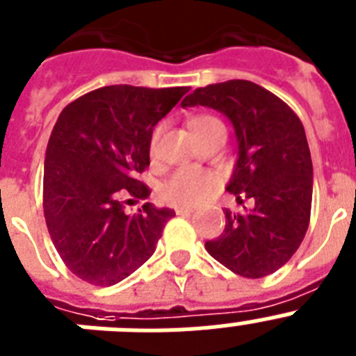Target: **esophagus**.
Returning a JSON list of instances; mask_svg holds the SVG:
<instances>
[{
    "label": "esophagus",
    "instance_id": "1",
    "mask_svg": "<svg viewBox=\"0 0 356 356\" xmlns=\"http://www.w3.org/2000/svg\"><path fill=\"white\" fill-rule=\"evenodd\" d=\"M174 209L177 215H190V213H193V208H188V206H175Z\"/></svg>",
    "mask_w": 356,
    "mask_h": 356
}]
</instances>
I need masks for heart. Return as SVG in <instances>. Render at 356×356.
<instances>
[{
  "instance_id": "b5f03b06",
  "label": "heart",
  "mask_w": 356,
  "mask_h": 356,
  "mask_svg": "<svg viewBox=\"0 0 356 356\" xmlns=\"http://www.w3.org/2000/svg\"><path fill=\"white\" fill-rule=\"evenodd\" d=\"M188 123H190L191 132L202 143L209 140V138H213V136L225 134V125L213 114H193V116H190ZM159 134L161 127H157L156 132H154L152 145H150L152 154L156 152ZM216 188H218V177L215 174H211L208 170L184 166V168L175 170L174 174L166 179L163 188H161V193H163L166 202L170 204L197 206V204L208 200L215 193Z\"/></svg>"
}]
</instances>
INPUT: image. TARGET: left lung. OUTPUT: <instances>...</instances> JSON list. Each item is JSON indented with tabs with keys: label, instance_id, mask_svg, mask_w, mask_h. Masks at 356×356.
Masks as SVG:
<instances>
[{
	"label": "left lung",
	"instance_id": "obj_1",
	"mask_svg": "<svg viewBox=\"0 0 356 356\" xmlns=\"http://www.w3.org/2000/svg\"><path fill=\"white\" fill-rule=\"evenodd\" d=\"M206 105L231 120L238 161L227 191L252 200V209H225L224 233L206 251L243 277L276 272L301 245L310 224V148L301 120L274 92L249 80L197 88L182 107Z\"/></svg>",
	"mask_w": 356,
	"mask_h": 356
}]
</instances>
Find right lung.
<instances>
[{
  "label": "right lung",
  "mask_w": 356,
  "mask_h": 356,
  "mask_svg": "<svg viewBox=\"0 0 356 356\" xmlns=\"http://www.w3.org/2000/svg\"><path fill=\"white\" fill-rule=\"evenodd\" d=\"M190 88L107 86L86 92L58 114L44 159L42 208L58 256L76 277L111 286L156 251L174 209L147 202L138 181L150 165L154 125Z\"/></svg>",
  "instance_id": "obj_1"
}]
</instances>
